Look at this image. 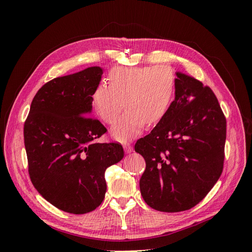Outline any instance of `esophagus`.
I'll return each instance as SVG.
<instances>
[{
	"label": "esophagus",
	"mask_w": 252,
	"mask_h": 252,
	"mask_svg": "<svg viewBox=\"0 0 252 252\" xmlns=\"http://www.w3.org/2000/svg\"><path fill=\"white\" fill-rule=\"evenodd\" d=\"M123 147H124V150H125L126 154H130V152L133 151V147L131 146L130 144H125Z\"/></svg>",
	"instance_id": "esophagus-1"
}]
</instances>
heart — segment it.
<instances>
[{
	"label": "heart",
	"mask_w": 252,
	"mask_h": 252,
	"mask_svg": "<svg viewBox=\"0 0 252 252\" xmlns=\"http://www.w3.org/2000/svg\"><path fill=\"white\" fill-rule=\"evenodd\" d=\"M108 84L97 85L91 103L96 116L111 124L125 107L126 112L111 127V136L127 143L136 138L145 126L161 121L173 100L175 78L166 66L116 67L108 73Z\"/></svg>",
	"instance_id": "1"
}]
</instances>
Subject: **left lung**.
<instances>
[{
	"mask_svg": "<svg viewBox=\"0 0 252 252\" xmlns=\"http://www.w3.org/2000/svg\"><path fill=\"white\" fill-rule=\"evenodd\" d=\"M174 100L151 132L135 143L146 162L140 190L148 206L163 212L192 208L223 171L226 119L209 87L175 72Z\"/></svg>",
	"mask_w": 252,
	"mask_h": 252,
	"instance_id": "1",
	"label": "left lung"
}]
</instances>
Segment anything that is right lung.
Wrapping results in <instances>:
<instances>
[{
    "label": "right lung",
    "mask_w": 252,
    "mask_h": 252,
    "mask_svg": "<svg viewBox=\"0 0 252 252\" xmlns=\"http://www.w3.org/2000/svg\"><path fill=\"white\" fill-rule=\"evenodd\" d=\"M98 66L56 78L42 86L24 125L28 171L34 188L57 208L83 215L105 197V171L124 158L118 143H95L106 132L90 118Z\"/></svg>",
    "instance_id": "add662e5"
}]
</instances>
